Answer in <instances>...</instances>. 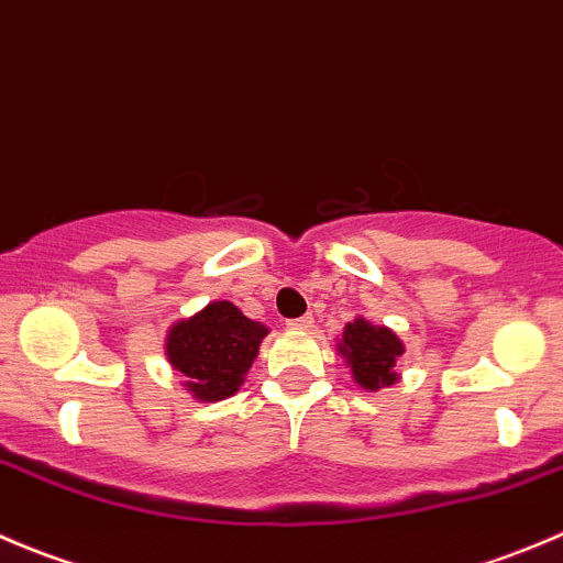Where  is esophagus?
<instances>
[{
  "instance_id": "1",
  "label": "esophagus",
  "mask_w": 563,
  "mask_h": 563,
  "mask_svg": "<svg viewBox=\"0 0 563 563\" xmlns=\"http://www.w3.org/2000/svg\"><path fill=\"white\" fill-rule=\"evenodd\" d=\"M313 316H302V318H294V321H288V327L291 329H299V332H308V329H313Z\"/></svg>"
}]
</instances>
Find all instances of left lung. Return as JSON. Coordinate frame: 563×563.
<instances>
[{"label":"left lung","mask_w":563,"mask_h":563,"mask_svg":"<svg viewBox=\"0 0 563 563\" xmlns=\"http://www.w3.org/2000/svg\"><path fill=\"white\" fill-rule=\"evenodd\" d=\"M338 354L351 367V378L356 387L378 391L400 382L397 360L406 354V343L397 338L395 329L356 316L354 321L345 323L343 334L338 338Z\"/></svg>","instance_id":"left-lung-1"}]
</instances>
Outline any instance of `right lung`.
<instances>
[{"label": "right lung", "instance_id": "right-lung-1", "mask_svg": "<svg viewBox=\"0 0 563 563\" xmlns=\"http://www.w3.org/2000/svg\"><path fill=\"white\" fill-rule=\"evenodd\" d=\"M266 334L269 327L247 318L229 299H218L196 316L174 321L163 351L192 400L218 402L245 384Z\"/></svg>", "mask_w": 563, "mask_h": 563}]
</instances>
